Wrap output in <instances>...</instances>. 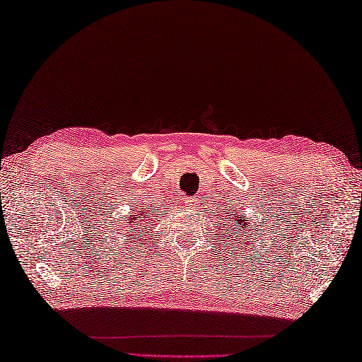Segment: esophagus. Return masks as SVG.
I'll use <instances>...</instances> for the list:
<instances>
[{"instance_id": "obj_1", "label": "esophagus", "mask_w": 362, "mask_h": 362, "mask_svg": "<svg viewBox=\"0 0 362 362\" xmlns=\"http://www.w3.org/2000/svg\"><path fill=\"white\" fill-rule=\"evenodd\" d=\"M182 204H185L187 209H191V206H194V199H191V197H186L185 200H182Z\"/></svg>"}]
</instances>
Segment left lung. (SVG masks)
Instances as JSON below:
<instances>
[{"instance_id":"obj_1","label":"left lung","mask_w":362,"mask_h":362,"mask_svg":"<svg viewBox=\"0 0 362 362\" xmlns=\"http://www.w3.org/2000/svg\"><path fill=\"white\" fill-rule=\"evenodd\" d=\"M226 221H234V226L237 229V234H240V230L248 229L252 226V220L248 221L244 215H240V213H235V210L233 209V211H228L226 213V218H224ZM223 226H226V224H223Z\"/></svg>"}]
</instances>
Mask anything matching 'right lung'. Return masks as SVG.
Listing matches in <instances>:
<instances>
[{
	"mask_svg": "<svg viewBox=\"0 0 362 362\" xmlns=\"http://www.w3.org/2000/svg\"><path fill=\"white\" fill-rule=\"evenodd\" d=\"M152 218V213H149V211H144V210H136V211H129L128 213V216L125 218V221H128V224H129V233H132V226H134L132 224L133 222L136 224V228L138 226H142V223L141 221H149Z\"/></svg>",
	"mask_w": 362,
	"mask_h": 362,
	"instance_id": "1",
	"label": "right lung"
}]
</instances>
